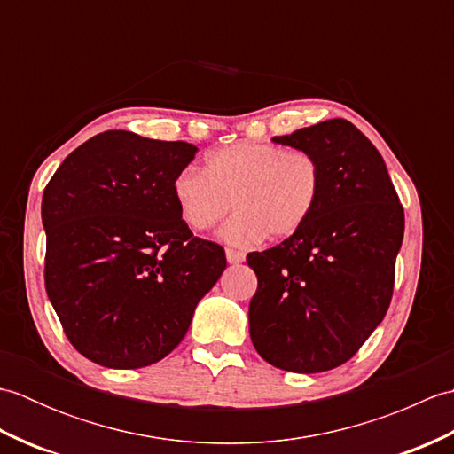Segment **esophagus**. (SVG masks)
Here are the masks:
<instances>
[{
  "label": "esophagus",
  "mask_w": 454,
  "mask_h": 454,
  "mask_svg": "<svg viewBox=\"0 0 454 454\" xmlns=\"http://www.w3.org/2000/svg\"><path fill=\"white\" fill-rule=\"evenodd\" d=\"M226 259H228V263H232V265L242 263L244 262V254L242 252H236V249H232V247H228L226 249Z\"/></svg>",
  "instance_id": "1"
}]
</instances>
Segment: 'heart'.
<instances>
[{
  "instance_id": "1",
  "label": "heart",
  "mask_w": 454,
  "mask_h": 454,
  "mask_svg": "<svg viewBox=\"0 0 454 454\" xmlns=\"http://www.w3.org/2000/svg\"><path fill=\"white\" fill-rule=\"evenodd\" d=\"M324 171L314 153L285 150L267 142H236L207 156V169L183 168L173 195L183 220L207 232L230 210L224 238L234 246H255L265 236L296 234L312 216L322 195Z\"/></svg>"
}]
</instances>
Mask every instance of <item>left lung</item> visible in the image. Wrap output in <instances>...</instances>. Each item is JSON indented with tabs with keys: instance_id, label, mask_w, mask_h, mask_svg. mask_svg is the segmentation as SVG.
I'll return each mask as SVG.
<instances>
[{
	"instance_id": "1",
	"label": "left lung",
	"mask_w": 454,
	"mask_h": 454,
	"mask_svg": "<svg viewBox=\"0 0 454 454\" xmlns=\"http://www.w3.org/2000/svg\"><path fill=\"white\" fill-rule=\"evenodd\" d=\"M275 142L314 153L324 185L296 234L246 257L257 275L249 335L277 369L324 372L349 361L387 316L403 207L379 150L349 121Z\"/></svg>"
}]
</instances>
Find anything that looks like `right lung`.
<instances>
[{"label":"right lung","mask_w":454,"mask_h":454,"mask_svg":"<svg viewBox=\"0 0 454 454\" xmlns=\"http://www.w3.org/2000/svg\"><path fill=\"white\" fill-rule=\"evenodd\" d=\"M195 152L107 130L44 187L46 294L67 341L93 363L140 369L163 359L226 269L224 247L192 236L173 195Z\"/></svg>","instance_id":"right-lung-1"}]
</instances>
